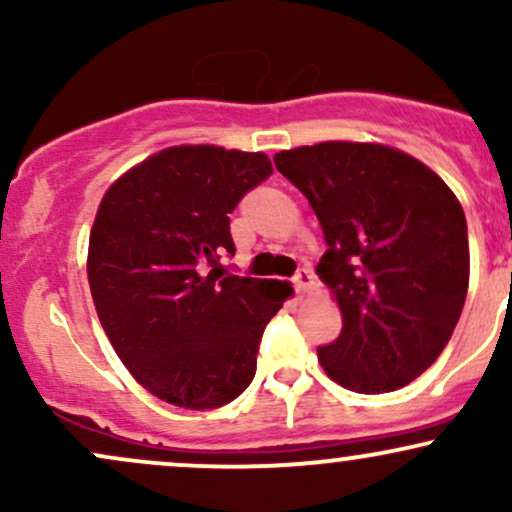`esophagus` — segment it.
Returning <instances> with one entry per match:
<instances>
[{
    "label": "esophagus",
    "mask_w": 512,
    "mask_h": 512,
    "mask_svg": "<svg viewBox=\"0 0 512 512\" xmlns=\"http://www.w3.org/2000/svg\"><path fill=\"white\" fill-rule=\"evenodd\" d=\"M293 286H296V293H310L315 289V274L310 269H298L296 276H293Z\"/></svg>",
    "instance_id": "1"
}]
</instances>
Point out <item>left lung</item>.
<instances>
[{
  "label": "left lung",
  "mask_w": 512,
  "mask_h": 512,
  "mask_svg": "<svg viewBox=\"0 0 512 512\" xmlns=\"http://www.w3.org/2000/svg\"><path fill=\"white\" fill-rule=\"evenodd\" d=\"M274 163L325 233L317 274L344 327L317 349L320 366L361 395L409 385L445 349L467 298L460 199L426 163L385 144L320 142Z\"/></svg>",
  "instance_id": "left-lung-1"
}]
</instances>
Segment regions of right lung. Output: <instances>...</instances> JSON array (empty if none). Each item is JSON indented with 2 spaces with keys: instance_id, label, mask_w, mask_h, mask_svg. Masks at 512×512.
Masks as SVG:
<instances>
[{
  "instance_id": "obj_1",
  "label": "right lung",
  "mask_w": 512,
  "mask_h": 512,
  "mask_svg": "<svg viewBox=\"0 0 512 512\" xmlns=\"http://www.w3.org/2000/svg\"><path fill=\"white\" fill-rule=\"evenodd\" d=\"M272 173L262 151L168 146L108 187L88 238V286L115 354L144 390L182 409L243 395L262 332L289 298L274 279L221 276L228 214Z\"/></svg>"
}]
</instances>
